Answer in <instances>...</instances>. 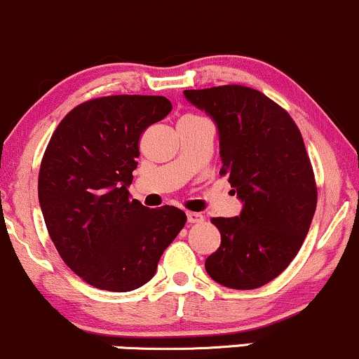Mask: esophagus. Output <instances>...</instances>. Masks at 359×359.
<instances>
[{
  "instance_id": "1",
  "label": "esophagus",
  "mask_w": 359,
  "mask_h": 359,
  "mask_svg": "<svg viewBox=\"0 0 359 359\" xmlns=\"http://www.w3.org/2000/svg\"><path fill=\"white\" fill-rule=\"evenodd\" d=\"M187 219H188V222H190V224H200V222H203L205 217L198 212H188Z\"/></svg>"
}]
</instances>
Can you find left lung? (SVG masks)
I'll list each match as a JSON object with an SVG mask.
<instances>
[{
  "label": "left lung",
  "mask_w": 359,
  "mask_h": 359,
  "mask_svg": "<svg viewBox=\"0 0 359 359\" xmlns=\"http://www.w3.org/2000/svg\"><path fill=\"white\" fill-rule=\"evenodd\" d=\"M184 96L217 123L220 175L243 201L237 217L212 219L222 241L205 269L227 288L263 287L292 263L316 213L304 139L288 111L252 88L225 84Z\"/></svg>",
  "instance_id": "8db88e82"
}]
</instances>
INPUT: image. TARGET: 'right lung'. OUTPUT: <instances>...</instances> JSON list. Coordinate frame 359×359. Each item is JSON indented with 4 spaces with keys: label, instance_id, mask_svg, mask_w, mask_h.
I'll list each match as a JSON object with an SVG mask.
<instances>
[{
    "label": "right lung",
    "instance_id": "1",
    "mask_svg": "<svg viewBox=\"0 0 359 359\" xmlns=\"http://www.w3.org/2000/svg\"><path fill=\"white\" fill-rule=\"evenodd\" d=\"M172 110L164 96L116 95L78 104L43 152L39 201L59 256L91 287L130 292L154 276L187 224L176 207L130 198L140 134Z\"/></svg>",
    "mask_w": 359,
    "mask_h": 359
}]
</instances>
